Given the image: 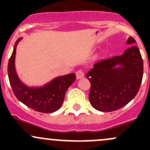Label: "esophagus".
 Here are the masks:
<instances>
[{"mask_svg":"<svg viewBox=\"0 0 150 150\" xmlns=\"http://www.w3.org/2000/svg\"><path fill=\"white\" fill-rule=\"evenodd\" d=\"M84 77V72H83L82 69H79L76 72V78L77 79H81V78H83Z\"/></svg>","mask_w":150,"mask_h":150,"instance_id":"obj_1","label":"esophagus"}]
</instances>
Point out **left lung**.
<instances>
[{
	"label": "left lung",
	"mask_w": 150,
	"mask_h": 150,
	"mask_svg": "<svg viewBox=\"0 0 150 150\" xmlns=\"http://www.w3.org/2000/svg\"><path fill=\"white\" fill-rule=\"evenodd\" d=\"M136 40L129 37L131 45L123 54L102 60L86 74L91 83L90 103L97 110L112 112L126 105L139 90L143 77V60Z\"/></svg>",
	"instance_id": "left-lung-1"
}]
</instances>
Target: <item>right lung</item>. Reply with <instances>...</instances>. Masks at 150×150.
<instances>
[{"mask_svg": "<svg viewBox=\"0 0 150 150\" xmlns=\"http://www.w3.org/2000/svg\"><path fill=\"white\" fill-rule=\"evenodd\" d=\"M22 39L15 43L13 51L8 64V75L13 93L24 104L30 108L43 113H51L61 107L66 91L76 80L75 73L59 76L40 87H30L20 81L15 68L16 46Z\"/></svg>", "mask_w": 150, "mask_h": 150, "instance_id": "obj_1", "label": "right lung"}]
</instances>
